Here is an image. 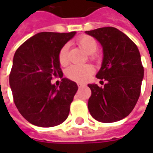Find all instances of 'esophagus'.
Returning a JSON list of instances; mask_svg holds the SVG:
<instances>
[{"label": "esophagus", "instance_id": "esophagus-1", "mask_svg": "<svg viewBox=\"0 0 153 153\" xmlns=\"http://www.w3.org/2000/svg\"><path fill=\"white\" fill-rule=\"evenodd\" d=\"M77 86H78V88H82V87H84V84H81V83H78V84H77Z\"/></svg>", "mask_w": 153, "mask_h": 153}]
</instances>
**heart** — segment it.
Returning <instances> with one entry per match:
<instances>
[{
	"instance_id": "heart-1",
	"label": "heart",
	"mask_w": 153,
	"mask_h": 153,
	"mask_svg": "<svg viewBox=\"0 0 153 153\" xmlns=\"http://www.w3.org/2000/svg\"><path fill=\"white\" fill-rule=\"evenodd\" d=\"M76 43L79 46L88 54H89L90 59L97 61L100 59V55L95 51L97 50L98 43L96 40L88 35H82L76 39ZM69 47L67 44L64 45L60 48L58 54V59L61 65H66L69 61L68 59ZM94 73V67L90 65H71L66 70L65 75L69 79L77 82H85L90 78L92 74Z\"/></svg>"
}]
</instances>
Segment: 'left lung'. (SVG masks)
Instances as JSON below:
<instances>
[{"mask_svg": "<svg viewBox=\"0 0 153 153\" xmlns=\"http://www.w3.org/2000/svg\"><path fill=\"white\" fill-rule=\"evenodd\" d=\"M103 47V62L96 75L105 81L104 87L88 84L91 96L88 107L91 116L101 123L121 120L134 108L140 94L144 68L137 46L114 27L86 31Z\"/></svg>", "mask_w": 153, "mask_h": 153, "instance_id": "left-lung-1", "label": "left lung"}]
</instances>
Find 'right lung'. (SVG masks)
Returning <instances> with one entry per match:
<instances>
[{
	"label": "right lung",
	"instance_id": "right-lung-1",
	"mask_svg": "<svg viewBox=\"0 0 153 153\" xmlns=\"http://www.w3.org/2000/svg\"><path fill=\"white\" fill-rule=\"evenodd\" d=\"M75 34L38 33L15 52L9 83L16 107L31 124L49 128L68 117L77 85L62 78L58 88L51 80L63 76L58 54Z\"/></svg>",
	"mask_w": 153,
	"mask_h": 153
}]
</instances>
